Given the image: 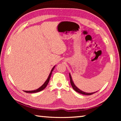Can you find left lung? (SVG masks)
<instances>
[{
	"label": "left lung",
	"instance_id": "1",
	"mask_svg": "<svg viewBox=\"0 0 121 121\" xmlns=\"http://www.w3.org/2000/svg\"><path fill=\"white\" fill-rule=\"evenodd\" d=\"M69 77H70V83H71V85L72 86V87L73 88V89L75 90V91H76L77 92L79 93H81L82 95H93V93H95V92H92V93H86V92H83L82 91H81V90H79L78 88L75 85V84L73 83V81L72 79V78H71V75L70 73H69Z\"/></svg>",
	"mask_w": 121,
	"mask_h": 121
}]
</instances>
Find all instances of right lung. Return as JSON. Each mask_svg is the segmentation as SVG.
Wrapping results in <instances>:
<instances>
[{"label":"right lung","mask_w":121,"mask_h":121,"mask_svg":"<svg viewBox=\"0 0 121 121\" xmlns=\"http://www.w3.org/2000/svg\"><path fill=\"white\" fill-rule=\"evenodd\" d=\"M55 67H56V66L53 67V68H52V70H51V73H50V75H49L48 77V79H47V80L45 81V82L43 84V85H42L40 87H39L38 89H37V90H32V91H24L25 92H26V93H36V92H39V91H42L43 90H44L45 88L46 87V86L48 85V83L49 82V81H50V77L51 76V75H52V71L53 70V69H54Z\"/></svg>","instance_id":"right-lung-1"}]
</instances>
